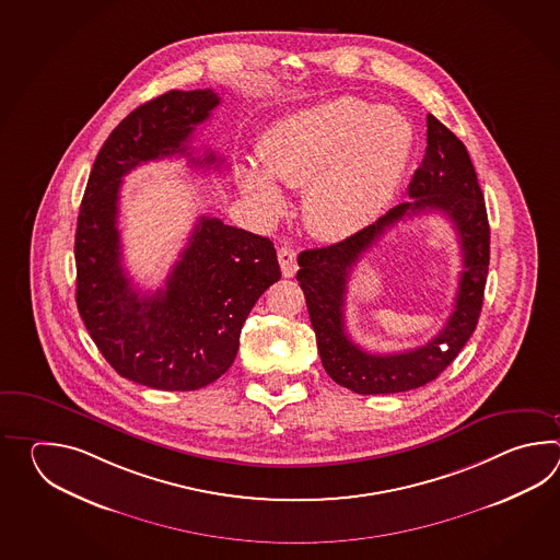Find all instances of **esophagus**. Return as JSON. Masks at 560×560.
<instances>
[{"instance_id": "esophagus-1", "label": "esophagus", "mask_w": 560, "mask_h": 560, "mask_svg": "<svg viewBox=\"0 0 560 560\" xmlns=\"http://www.w3.org/2000/svg\"><path fill=\"white\" fill-rule=\"evenodd\" d=\"M278 262H280L284 278H292V276L296 275V250H294L292 246H282V248L278 250Z\"/></svg>"}]
</instances>
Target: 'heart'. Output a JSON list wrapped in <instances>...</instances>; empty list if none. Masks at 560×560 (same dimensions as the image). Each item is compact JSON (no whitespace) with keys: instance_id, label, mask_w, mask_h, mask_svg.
I'll return each instance as SVG.
<instances>
[{"instance_id":"1","label":"heart","mask_w":560,"mask_h":560,"mask_svg":"<svg viewBox=\"0 0 560 560\" xmlns=\"http://www.w3.org/2000/svg\"><path fill=\"white\" fill-rule=\"evenodd\" d=\"M412 143L415 130L402 112L340 95L276 119L258 145L264 170L242 164L236 178L266 220L284 210L275 178L290 188L306 186L310 228L320 238H346L393 202Z\"/></svg>"}]
</instances>
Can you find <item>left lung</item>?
I'll return each mask as SVG.
<instances>
[{"mask_svg": "<svg viewBox=\"0 0 560 560\" xmlns=\"http://www.w3.org/2000/svg\"><path fill=\"white\" fill-rule=\"evenodd\" d=\"M427 154L408 186L412 200L394 206L374 224L326 248L300 252L296 280L306 296L322 366L336 384L357 394L415 390L441 376L475 332L482 310L490 260V228L475 166L453 131L427 116ZM442 211L462 244L464 270L454 314L430 343L398 355H370L345 332L347 280L357 260L398 221Z\"/></svg>", "mask_w": 560, "mask_h": 560, "instance_id": "left-lung-1", "label": "left lung"}]
</instances>
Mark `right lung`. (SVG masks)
Masks as SVG:
<instances>
[{"label": "right lung", "mask_w": 560, "mask_h": 560, "mask_svg": "<svg viewBox=\"0 0 560 560\" xmlns=\"http://www.w3.org/2000/svg\"><path fill=\"white\" fill-rule=\"evenodd\" d=\"M220 104L214 90H172L136 107L107 136L85 186L75 230V302L95 346L119 376L158 390H198L238 354L256 300L280 280L275 244L218 218L200 215L164 288L142 294L121 266V178L170 155L191 166V133Z\"/></svg>", "instance_id": "add662e5"}]
</instances>
